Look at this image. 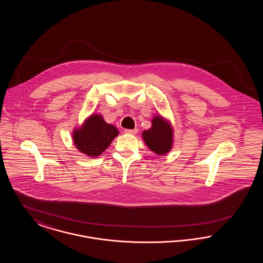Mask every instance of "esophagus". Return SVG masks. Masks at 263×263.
Instances as JSON below:
<instances>
[{
	"label": "esophagus",
	"mask_w": 263,
	"mask_h": 263,
	"mask_svg": "<svg viewBox=\"0 0 263 263\" xmlns=\"http://www.w3.org/2000/svg\"><path fill=\"white\" fill-rule=\"evenodd\" d=\"M126 134H130V135H136L138 133V129H132V130H125Z\"/></svg>",
	"instance_id": "1"
}]
</instances>
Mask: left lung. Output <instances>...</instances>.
Instances as JSON below:
<instances>
[{"mask_svg":"<svg viewBox=\"0 0 263 263\" xmlns=\"http://www.w3.org/2000/svg\"><path fill=\"white\" fill-rule=\"evenodd\" d=\"M145 144L159 156L167 154L173 148L174 130L171 122L161 115H155L152 127L142 134Z\"/></svg>","mask_w":263,"mask_h":263,"instance_id":"1","label":"left lung"}]
</instances>
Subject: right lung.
I'll use <instances>...</instances> for the list:
<instances>
[{"label":"right lung","instance_id":"obj_1","mask_svg":"<svg viewBox=\"0 0 263 263\" xmlns=\"http://www.w3.org/2000/svg\"><path fill=\"white\" fill-rule=\"evenodd\" d=\"M119 134L117 128L105 122L100 114H91L73 131L76 148L88 157H99Z\"/></svg>","mask_w":263,"mask_h":263}]
</instances>
